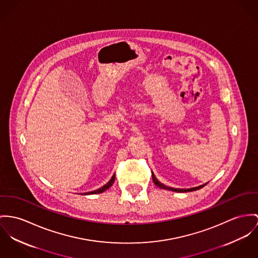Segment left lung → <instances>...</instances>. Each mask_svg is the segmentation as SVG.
<instances>
[{"instance_id": "8db88e82", "label": "left lung", "mask_w": 258, "mask_h": 258, "mask_svg": "<svg viewBox=\"0 0 258 258\" xmlns=\"http://www.w3.org/2000/svg\"><path fill=\"white\" fill-rule=\"evenodd\" d=\"M152 179H153V182H154L158 187H160V188H162V189H167V190H172V191H176V192H187V191L198 190V189H200L201 187H203L204 185L207 184V182H206V183H204V184H201V185L196 186V187H191V188H174V187L167 186V185L163 184L162 182H160L158 179L156 178V177H155V175H154L153 172H152Z\"/></svg>"}]
</instances>
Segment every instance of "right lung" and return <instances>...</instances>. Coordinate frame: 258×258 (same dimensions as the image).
<instances>
[{"mask_svg": "<svg viewBox=\"0 0 258 258\" xmlns=\"http://www.w3.org/2000/svg\"><path fill=\"white\" fill-rule=\"evenodd\" d=\"M115 177H116V175L114 174V175H113V177L111 178V179H110L106 184H104L102 187H100V188L96 189V190L90 191V192H84L83 195H96V194H102V192H104L105 190H107L109 187H111V186H112V184H113V183H114V181H115Z\"/></svg>", "mask_w": 258, "mask_h": 258, "instance_id": "right-lung-1", "label": "right lung"}]
</instances>
